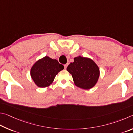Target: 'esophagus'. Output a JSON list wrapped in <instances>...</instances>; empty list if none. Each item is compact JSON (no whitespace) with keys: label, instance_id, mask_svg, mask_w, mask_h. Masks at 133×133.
<instances>
[{"label":"esophagus","instance_id":"obj_1","mask_svg":"<svg viewBox=\"0 0 133 133\" xmlns=\"http://www.w3.org/2000/svg\"><path fill=\"white\" fill-rule=\"evenodd\" d=\"M68 63H67V64H65L64 65V68H65V69H66V68H67V66H68Z\"/></svg>","mask_w":133,"mask_h":133}]
</instances>
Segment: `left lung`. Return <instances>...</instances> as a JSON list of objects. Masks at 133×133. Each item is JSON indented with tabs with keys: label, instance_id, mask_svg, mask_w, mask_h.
I'll use <instances>...</instances> for the list:
<instances>
[{
	"label": "left lung",
	"instance_id": "obj_1",
	"mask_svg": "<svg viewBox=\"0 0 133 133\" xmlns=\"http://www.w3.org/2000/svg\"><path fill=\"white\" fill-rule=\"evenodd\" d=\"M75 85L83 89H90L96 84L100 75L99 68L94 61L89 58H74V61L67 67Z\"/></svg>",
	"mask_w": 133,
	"mask_h": 133
}]
</instances>
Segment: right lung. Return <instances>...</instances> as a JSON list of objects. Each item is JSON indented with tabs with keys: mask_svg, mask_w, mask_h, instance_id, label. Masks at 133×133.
<instances>
[{
	"mask_svg": "<svg viewBox=\"0 0 133 133\" xmlns=\"http://www.w3.org/2000/svg\"><path fill=\"white\" fill-rule=\"evenodd\" d=\"M64 68V65L59 64L57 59L45 56L32 65L30 75L37 87L45 88L53 82L55 76Z\"/></svg>",
	"mask_w": 133,
	"mask_h": 133,
	"instance_id": "obj_1",
	"label": "right lung"
}]
</instances>
